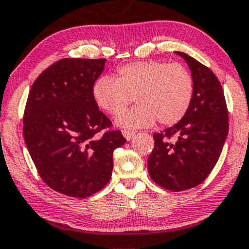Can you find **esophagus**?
<instances>
[{
	"instance_id": "obj_1",
	"label": "esophagus",
	"mask_w": 249,
	"mask_h": 249,
	"mask_svg": "<svg viewBox=\"0 0 249 249\" xmlns=\"http://www.w3.org/2000/svg\"><path fill=\"white\" fill-rule=\"evenodd\" d=\"M122 133H123L124 138L127 140V141H129V140H132L133 136L135 135V132H133V131H123Z\"/></svg>"
}]
</instances>
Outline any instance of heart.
Masks as SVG:
<instances>
[{
	"label": "heart",
	"mask_w": 249,
	"mask_h": 249,
	"mask_svg": "<svg viewBox=\"0 0 249 249\" xmlns=\"http://www.w3.org/2000/svg\"><path fill=\"white\" fill-rule=\"evenodd\" d=\"M194 94V80L181 64L161 61L129 63L117 70L116 79L101 76L92 86L94 103L116 116L132 98L138 104L116 118L126 128L148 127L156 120L161 125H175L187 113Z\"/></svg>",
	"instance_id": "obj_1"
}]
</instances>
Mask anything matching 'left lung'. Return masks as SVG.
Returning <instances> with one entry per match:
<instances>
[{"mask_svg":"<svg viewBox=\"0 0 249 249\" xmlns=\"http://www.w3.org/2000/svg\"><path fill=\"white\" fill-rule=\"evenodd\" d=\"M181 56L194 80V94L185 116L171 127L155 133V148L148 158L152 180L168 191L180 192L205 180L221 155L228 136V109L222 87L209 68ZM175 136V141L169 139Z\"/></svg>","mask_w":249,"mask_h":249,"instance_id":"1","label":"left lung"}]
</instances>
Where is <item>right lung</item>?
<instances>
[{"mask_svg":"<svg viewBox=\"0 0 249 249\" xmlns=\"http://www.w3.org/2000/svg\"><path fill=\"white\" fill-rule=\"evenodd\" d=\"M105 58H63L34 82L23 115V138L38 174L58 193L88 197L109 181L113 152L126 142L94 103L92 86Z\"/></svg>","mask_w":249,"mask_h":249,"instance_id":"obj_1","label":"right lung"}]
</instances>
